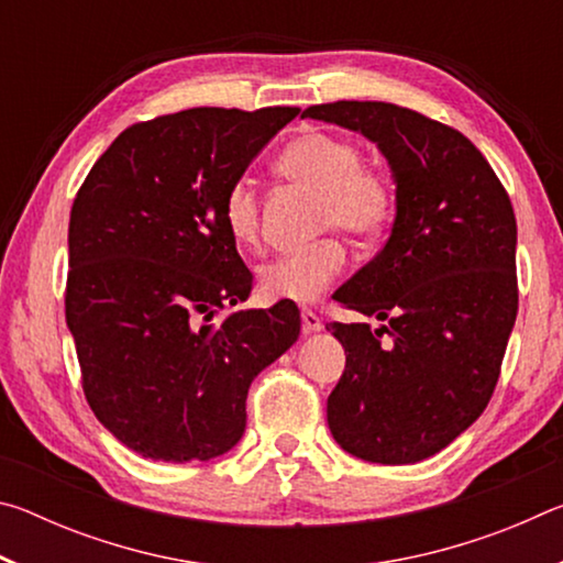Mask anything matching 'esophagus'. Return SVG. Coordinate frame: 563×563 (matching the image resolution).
<instances>
[{
	"mask_svg": "<svg viewBox=\"0 0 563 563\" xmlns=\"http://www.w3.org/2000/svg\"><path fill=\"white\" fill-rule=\"evenodd\" d=\"M300 318H302V332H320L322 330V320L316 310L302 308Z\"/></svg>",
	"mask_w": 563,
	"mask_h": 563,
	"instance_id": "1",
	"label": "esophagus"
}]
</instances>
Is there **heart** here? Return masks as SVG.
Masks as SVG:
<instances>
[{"label": "heart", "mask_w": 563, "mask_h": 563, "mask_svg": "<svg viewBox=\"0 0 563 563\" xmlns=\"http://www.w3.org/2000/svg\"><path fill=\"white\" fill-rule=\"evenodd\" d=\"M275 170L295 186L318 194V233L342 231L355 241H375L395 213V188L383 170L362 164L357 144L308 131L290 141ZM223 223L238 245L251 247L261 235V198L247 178H235L223 196ZM347 265V251L325 238L302 251L285 253L261 265V290L271 300L310 302L335 283Z\"/></svg>", "instance_id": "b5f03b06"}]
</instances>
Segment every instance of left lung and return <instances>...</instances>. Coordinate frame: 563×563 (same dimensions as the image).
I'll return each mask as SVG.
<instances>
[{
	"label": "left lung",
	"mask_w": 563,
	"mask_h": 563,
	"mask_svg": "<svg viewBox=\"0 0 563 563\" xmlns=\"http://www.w3.org/2000/svg\"><path fill=\"white\" fill-rule=\"evenodd\" d=\"M302 119L362 133L395 180L385 247L332 295L387 325H328L347 355L328 397L330 432L357 460L422 462L454 442L497 387L519 308L511 201L470 139L412 109L335 101Z\"/></svg>",
	"instance_id": "obj_1"
}]
</instances>
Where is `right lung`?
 Returning <instances> with one entry per match:
<instances>
[{"label":"right lung","mask_w":563,"mask_h":563,"mask_svg":"<svg viewBox=\"0 0 563 563\" xmlns=\"http://www.w3.org/2000/svg\"><path fill=\"white\" fill-rule=\"evenodd\" d=\"M298 111L203 107L133 123L74 198L66 325L84 395L146 460L233 450L247 387L300 335L285 300L211 322L253 288L223 223L225 190Z\"/></svg>","instance_id":"obj_1"}]
</instances>
